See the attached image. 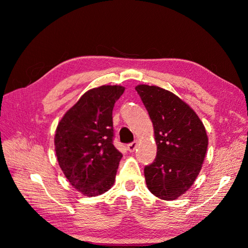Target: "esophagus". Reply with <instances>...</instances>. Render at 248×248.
I'll use <instances>...</instances> for the list:
<instances>
[{
  "label": "esophagus",
  "mask_w": 248,
  "mask_h": 248,
  "mask_svg": "<svg viewBox=\"0 0 248 248\" xmlns=\"http://www.w3.org/2000/svg\"><path fill=\"white\" fill-rule=\"evenodd\" d=\"M127 149L129 152H134V150L137 149V142H131L127 145Z\"/></svg>",
  "instance_id": "obj_1"
}]
</instances>
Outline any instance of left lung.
<instances>
[{
	"instance_id": "8db88e82",
	"label": "left lung",
	"mask_w": 248,
	"mask_h": 248,
	"mask_svg": "<svg viewBox=\"0 0 248 248\" xmlns=\"http://www.w3.org/2000/svg\"><path fill=\"white\" fill-rule=\"evenodd\" d=\"M157 145L156 157L144 167L146 186L163 200H175L192 186L208 148L203 124L182 99L158 86L138 85Z\"/></svg>"
}]
</instances>
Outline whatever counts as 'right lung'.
<instances>
[{
	"label": "right lung",
	"mask_w": 248,
	"mask_h": 248,
	"mask_svg": "<svg viewBox=\"0 0 248 248\" xmlns=\"http://www.w3.org/2000/svg\"><path fill=\"white\" fill-rule=\"evenodd\" d=\"M124 87L104 85L86 92L60 120L57 158L70 184L95 197L110 189L123 154L115 148L112 109Z\"/></svg>",
	"instance_id": "right-lung-1"
}]
</instances>
